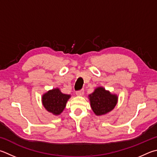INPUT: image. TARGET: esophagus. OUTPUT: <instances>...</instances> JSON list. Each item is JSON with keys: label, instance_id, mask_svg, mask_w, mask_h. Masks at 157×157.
I'll use <instances>...</instances> for the list:
<instances>
[{"label": "esophagus", "instance_id": "esophagus-1", "mask_svg": "<svg viewBox=\"0 0 157 157\" xmlns=\"http://www.w3.org/2000/svg\"><path fill=\"white\" fill-rule=\"evenodd\" d=\"M84 89L79 90L78 91H76V95H78V96H82V95H84Z\"/></svg>", "mask_w": 157, "mask_h": 157}]
</instances>
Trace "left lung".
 Here are the masks:
<instances>
[{"mask_svg": "<svg viewBox=\"0 0 157 157\" xmlns=\"http://www.w3.org/2000/svg\"><path fill=\"white\" fill-rule=\"evenodd\" d=\"M89 98L91 108L97 115L110 112L115 108L117 101V95H112L102 87L96 88Z\"/></svg>", "mask_w": 157, "mask_h": 157, "instance_id": "8db88e82", "label": "left lung"}]
</instances>
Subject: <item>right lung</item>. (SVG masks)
Listing matches in <instances>:
<instances>
[{"label": "right lung", "instance_id": "add662e5", "mask_svg": "<svg viewBox=\"0 0 157 157\" xmlns=\"http://www.w3.org/2000/svg\"><path fill=\"white\" fill-rule=\"evenodd\" d=\"M70 95L61 93L58 88L48 91L42 96V104L44 108L53 115H59L66 106Z\"/></svg>", "mask_w": 157, "mask_h": 157}]
</instances>
